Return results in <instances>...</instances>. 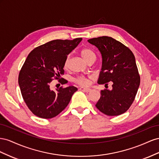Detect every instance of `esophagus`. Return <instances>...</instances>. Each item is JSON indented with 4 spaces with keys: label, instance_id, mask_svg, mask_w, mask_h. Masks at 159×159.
<instances>
[{
    "label": "esophagus",
    "instance_id": "34e87169",
    "mask_svg": "<svg viewBox=\"0 0 159 159\" xmlns=\"http://www.w3.org/2000/svg\"><path fill=\"white\" fill-rule=\"evenodd\" d=\"M80 90H82V91L83 92H87V93H89L90 92V90H91V89H89V88H85V87H80Z\"/></svg>",
    "mask_w": 159,
    "mask_h": 159
}]
</instances>
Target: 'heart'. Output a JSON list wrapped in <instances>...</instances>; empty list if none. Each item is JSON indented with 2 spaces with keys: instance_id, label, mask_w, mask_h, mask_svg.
Here are the masks:
<instances>
[{
  "instance_id": "1",
  "label": "heart",
  "mask_w": 159,
  "mask_h": 159,
  "mask_svg": "<svg viewBox=\"0 0 159 159\" xmlns=\"http://www.w3.org/2000/svg\"><path fill=\"white\" fill-rule=\"evenodd\" d=\"M80 54L81 57L83 58V60L86 62L89 58H92L95 57V54L94 53L90 50V48H84L83 49L80 50ZM68 63H69V58H67L65 62V64H64V67L66 68L68 66ZM75 83H78L79 84L81 85H87L89 84V80L87 79L84 78V77H79V78H77L75 80Z\"/></svg>"
}]
</instances>
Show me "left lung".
<instances>
[{"label":"left lung","mask_w":159,"mask_h":159,"mask_svg":"<svg viewBox=\"0 0 159 159\" xmlns=\"http://www.w3.org/2000/svg\"><path fill=\"white\" fill-rule=\"evenodd\" d=\"M102 56V67L98 83H112L111 90H102L96 107L108 116H118L127 111L133 102L140 85L135 58L123 44L109 37L88 40Z\"/></svg>","instance_id":"8db88e82"}]
</instances>
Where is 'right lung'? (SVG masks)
Wrapping results in <instances>:
<instances>
[{
	"instance_id": "add662e5",
	"label": "right lung",
	"mask_w": 159,
	"mask_h": 159,
	"mask_svg": "<svg viewBox=\"0 0 159 159\" xmlns=\"http://www.w3.org/2000/svg\"><path fill=\"white\" fill-rule=\"evenodd\" d=\"M82 38L54 40L35 48L27 57L19 76V84L27 107L36 116L51 119L69 105L77 88L69 86L52 90L50 84L54 76L64 75L67 55L81 42ZM65 83V80H60Z\"/></svg>"
}]
</instances>
